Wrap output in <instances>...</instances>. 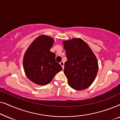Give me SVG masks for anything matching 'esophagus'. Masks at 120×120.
<instances>
[{"mask_svg": "<svg viewBox=\"0 0 120 120\" xmlns=\"http://www.w3.org/2000/svg\"><path fill=\"white\" fill-rule=\"evenodd\" d=\"M60 65L62 66V68L64 69V62H60Z\"/></svg>", "mask_w": 120, "mask_h": 120, "instance_id": "1", "label": "esophagus"}]
</instances>
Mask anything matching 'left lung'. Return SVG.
Masks as SVG:
<instances>
[{
	"label": "left lung",
	"instance_id": "8db88e82",
	"mask_svg": "<svg viewBox=\"0 0 120 120\" xmlns=\"http://www.w3.org/2000/svg\"><path fill=\"white\" fill-rule=\"evenodd\" d=\"M67 58L64 73L73 89L80 91L93 83L98 73L97 60L83 40L74 38L63 41Z\"/></svg>",
	"mask_w": 120,
	"mask_h": 120
}]
</instances>
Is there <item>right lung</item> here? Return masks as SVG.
Here are the masks:
<instances>
[{"label":"right lung","mask_w":120,"mask_h":120,"mask_svg":"<svg viewBox=\"0 0 120 120\" xmlns=\"http://www.w3.org/2000/svg\"><path fill=\"white\" fill-rule=\"evenodd\" d=\"M53 42L52 38L41 35L32 42L24 53V72L28 79L36 84L47 85L62 69L56 61L55 53L50 51Z\"/></svg>","instance_id":"1"}]
</instances>
